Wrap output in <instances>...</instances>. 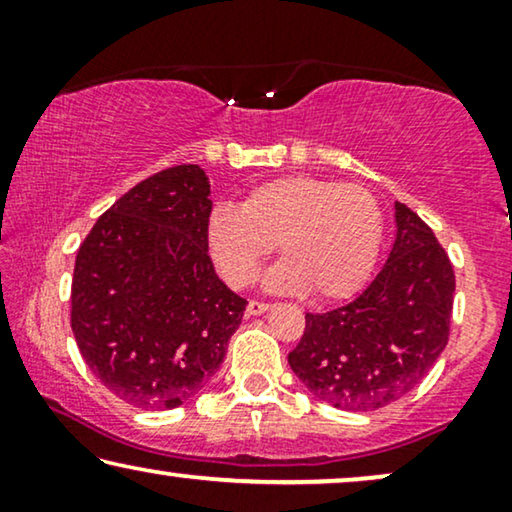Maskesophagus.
Wrapping results in <instances>:
<instances>
[{
    "instance_id": "34e87169",
    "label": "esophagus",
    "mask_w": 512,
    "mask_h": 512,
    "mask_svg": "<svg viewBox=\"0 0 512 512\" xmlns=\"http://www.w3.org/2000/svg\"><path fill=\"white\" fill-rule=\"evenodd\" d=\"M268 310H270V303H261V300H251V303L247 305L249 317H258V314H263Z\"/></svg>"
}]
</instances>
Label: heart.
<instances>
[{
	"label": "heart",
	"instance_id": "b5f03b06",
	"mask_svg": "<svg viewBox=\"0 0 512 512\" xmlns=\"http://www.w3.org/2000/svg\"><path fill=\"white\" fill-rule=\"evenodd\" d=\"M282 251L265 284L279 293L312 291L335 300L354 293L382 242L380 202L366 186L293 174L256 186L240 207L209 216V247L221 275L242 289Z\"/></svg>",
	"mask_w": 512,
	"mask_h": 512
}]
</instances>
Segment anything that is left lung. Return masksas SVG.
I'll use <instances>...</instances> for the list:
<instances>
[{
	"mask_svg": "<svg viewBox=\"0 0 512 512\" xmlns=\"http://www.w3.org/2000/svg\"><path fill=\"white\" fill-rule=\"evenodd\" d=\"M454 270L433 230L396 202L387 263L352 303L305 314L289 366L319 401L380 410L410 394L450 338Z\"/></svg>",
	"mask_w": 512,
	"mask_h": 512,
	"instance_id": "8db88e82",
	"label": "left lung"
}]
</instances>
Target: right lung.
<instances>
[{"label":"right lung","instance_id":"add662e5","mask_svg":"<svg viewBox=\"0 0 512 512\" xmlns=\"http://www.w3.org/2000/svg\"><path fill=\"white\" fill-rule=\"evenodd\" d=\"M209 181L177 165L139 181L79 247L72 331L111 394L142 410L177 408L219 370L247 300L209 258Z\"/></svg>","mask_w":512,"mask_h":512}]
</instances>
